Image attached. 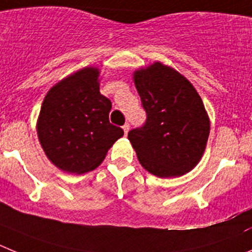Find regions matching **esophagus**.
<instances>
[{
    "label": "esophagus",
    "mask_w": 252,
    "mask_h": 252,
    "mask_svg": "<svg viewBox=\"0 0 252 252\" xmlns=\"http://www.w3.org/2000/svg\"><path fill=\"white\" fill-rule=\"evenodd\" d=\"M123 130H124V134H128V131H129V124H124L123 126Z\"/></svg>",
    "instance_id": "1"
}]
</instances>
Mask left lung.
<instances>
[{
  "mask_svg": "<svg viewBox=\"0 0 252 252\" xmlns=\"http://www.w3.org/2000/svg\"><path fill=\"white\" fill-rule=\"evenodd\" d=\"M146 109L142 128L128 133L139 163L159 178L181 177L198 164L210 135V118L197 90L181 72L156 61L133 72Z\"/></svg>",
  "mask_w": 252,
  "mask_h": 252,
  "instance_id": "1",
  "label": "left lung"
}]
</instances>
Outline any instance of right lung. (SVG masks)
I'll use <instances>...</instances> for the list:
<instances>
[{"mask_svg": "<svg viewBox=\"0 0 252 252\" xmlns=\"http://www.w3.org/2000/svg\"><path fill=\"white\" fill-rule=\"evenodd\" d=\"M100 70L87 66L56 83L42 101L36 130L46 157L83 174L101 164L124 131L109 123L112 101L100 94Z\"/></svg>", "mask_w": 252, "mask_h": 252, "instance_id": "1", "label": "right lung"}]
</instances>
